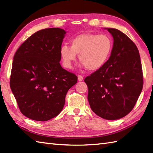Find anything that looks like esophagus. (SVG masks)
<instances>
[{"label": "esophagus", "mask_w": 153, "mask_h": 153, "mask_svg": "<svg viewBox=\"0 0 153 153\" xmlns=\"http://www.w3.org/2000/svg\"><path fill=\"white\" fill-rule=\"evenodd\" d=\"M77 79H78V81H79V82H82L83 79V77L82 75H78V76H77Z\"/></svg>", "instance_id": "obj_1"}]
</instances>
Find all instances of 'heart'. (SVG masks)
<instances>
[{"instance_id":"obj_1","label":"heart","mask_w":153,"mask_h":153,"mask_svg":"<svg viewBox=\"0 0 153 153\" xmlns=\"http://www.w3.org/2000/svg\"><path fill=\"white\" fill-rule=\"evenodd\" d=\"M71 46L64 45L60 47V55L64 66L71 68L77 54L83 66L90 71L102 68L108 62L113 49V41L105 34L83 33L70 40Z\"/></svg>"}]
</instances>
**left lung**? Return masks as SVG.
Wrapping results in <instances>:
<instances>
[{
	"mask_svg": "<svg viewBox=\"0 0 153 153\" xmlns=\"http://www.w3.org/2000/svg\"><path fill=\"white\" fill-rule=\"evenodd\" d=\"M114 39L113 49L106 64L86 77L91 108L102 118H122L135 106L143 85L140 55L126 34L108 28Z\"/></svg>",
	"mask_w": 153,
	"mask_h": 153,
	"instance_id": "obj_1",
	"label": "left lung"
}]
</instances>
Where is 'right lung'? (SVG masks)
I'll list each match as a JSON object with an SVG mask.
<instances>
[{"mask_svg":"<svg viewBox=\"0 0 153 153\" xmlns=\"http://www.w3.org/2000/svg\"><path fill=\"white\" fill-rule=\"evenodd\" d=\"M62 29L37 31L16 51L10 86L20 112L36 121H47L62 111L66 93L77 77L62 68Z\"/></svg>","mask_w":153,"mask_h":153,"instance_id":"add662e5","label":"right lung"}]
</instances>
